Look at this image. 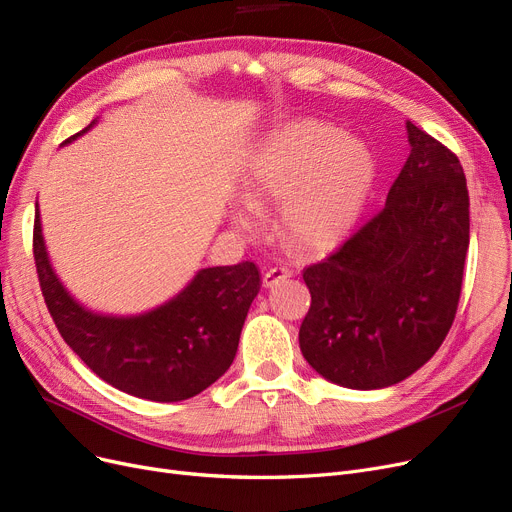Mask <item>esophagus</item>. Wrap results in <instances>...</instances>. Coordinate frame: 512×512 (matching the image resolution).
Segmentation results:
<instances>
[{
    "mask_svg": "<svg viewBox=\"0 0 512 512\" xmlns=\"http://www.w3.org/2000/svg\"><path fill=\"white\" fill-rule=\"evenodd\" d=\"M286 278H291V270L288 268H284V265H274V268H270V270H265V274H263V286H274V284H278V282H282V280H286Z\"/></svg>",
    "mask_w": 512,
    "mask_h": 512,
    "instance_id": "obj_1",
    "label": "esophagus"
}]
</instances>
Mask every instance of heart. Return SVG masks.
I'll return each instance as SVG.
<instances>
[{
    "label": "heart",
    "mask_w": 512,
    "mask_h": 512,
    "mask_svg": "<svg viewBox=\"0 0 512 512\" xmlns=\"http://www.w3.org/2000/svg\"><path fill=\"white\" fill-rule=\"evenodd\" d=\"M376 177L366 142L314 119L278 129L257 150L247 188L257 201H282L278 226L297 249L320 251L339 242L360 217ZM234 224L255 230L253 205L234 213Z\"/></svg>",
    "instance_id": "obj_1"
}]
</instances>
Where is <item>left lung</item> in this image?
<instances>
[{
  "mask_svg": "<svg viewBox=\"0 0 512 512\" xmlns=\"http://www.w3.org/2000/svg\"><path fill=\"white\" fill-rule=\"evenodd\" d=\"M410 157L385 207L303 270V358L349 389L391 387L448 337L469 251V190L456 154L408 121Z\"/></svg>",
  "mask_w": 512,
  "mask_h": 512,
  "instance_id": "8db88e82",
  "label": "left lung"
}]
</instances>
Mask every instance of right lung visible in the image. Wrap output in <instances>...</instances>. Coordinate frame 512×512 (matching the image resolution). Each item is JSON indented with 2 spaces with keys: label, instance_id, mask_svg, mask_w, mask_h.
<instances>
[{
  "label": "right lung",
  "instance_id": "add662e5",
  "mask_svg": "<svg viewBox=\"0 0 512 512\" xmlns=\"http://www.w3.org/2000/svg\"><path fill=\"white\" fill-rule=\"evenodd\" d=\"M33 257L41 295L66 345L102 381L150 402L194 397L230 368L244 318L261 286L257 265L242 261L201 270L180 295L150 314H92L56 278L43 247L37 205Z\"/></svg>",
  "mask_w": 512,
  "mask_h": 512
}]
</instances>
